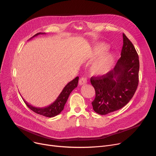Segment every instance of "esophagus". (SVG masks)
Listing matches in <instances>:
<instances>
[{"instance_id": "obj_1", "label": "esophagus", "mask_w": 156, "mask_h": 156, "mask_svg": "<svg viewBox=\"0 0 156 156\" xmlns=\"http://www.w3.org/2000/svg\"><path fill=\"white\" fill-rule=\"evenodd\" d=\"M87 82V78H85V77L81 78L80 79V80H79V84H80V85H83L86 84Z\"/></svg>"}]
</instances>
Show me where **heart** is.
Wrapping results in <instances>:
<instances>
[{"mask_svg": "<svg viewBox=\"0 0 156 156\" xmlns=\"http://www.w3.org/2000/svg\"><path fill=\"white\" fill-rule=\"evenodd\" d=\"M108 45L102 43L98 45L94 50L93 58L100 56L93 62L90 70L94 75L102 76L108 74L112 69L115 62V55L111 52H105L108 49Z\"/></svg>", "mask_w": 156, "mask_h": 156, "instance_id": "b5f03b06", "label": "heart"}]
</instances>
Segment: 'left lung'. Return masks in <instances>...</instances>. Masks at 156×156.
<instances>
[{
    "label": "left lung",
    "instance_id": "1",
    "mask_svg": "<svg viewBox=\"0 0 156 156\" xmlns=\"http://www.w3.org/2000/svg\"><path fill=\"white\" fill-rule=\"evenodd\" d=\"M121 57L105 75L90 78L95 90L92 102L95 112L105 115L123 108L134 95L138 85L139 59L131 41L123 34Z\"/></svg>",
    "mask_w": 156,
    "mask_h": 156
}]
</instances>
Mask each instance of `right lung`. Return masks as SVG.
Here are the masks:
<instances>
[{
  "label": "right lung",
  "mask_w": 156,
  "mask_h": 156,
  "mask_svg": "<svg viewBox=\"0 0 156 156\" xmlns=\"http://www.w3.org/2000/svg\"><path fill=\"white\" fill-rule=\"evenodd\" d=\"M40 34H45V33H38V34L35 35L34 37H32L30 39ZM78 80L79 77L76 76L75 79L71 81L70 82H69L64 87V88H63L58 97L57 98L56 100L52 104L49 105L48 106H47L45 108L34 107L33 105L27 102L25 100L23 99V101L28 107L35 113L48 118L54 117L57 115H58V114H60L61 111L64 109V105L66 102H67V100L71 92L78 86Z\"/></svg>",
  "instance_id": "right-lung-1"
}]
</instances>
